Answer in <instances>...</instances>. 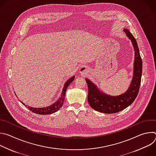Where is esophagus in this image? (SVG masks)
I'll use <instances>...</instances> for the list:
<instances>
[{"label":"esophagus","instance_id":"34e87169","mask_svg":"<svg viewBox=\"0 0 156 156\" xmlns=\"http://www.w3.org/2000/svg\"><path fill=\"white\" fill-rule=\"evenodd\" d=\"M86 68L84 67V66H81V68L80 69V73H84L86 72Z\"/></svg>","mask_w":156,"mask_h":156}]
</instances>
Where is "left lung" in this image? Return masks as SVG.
Instances as JSON below:
<instances>
[{
	"mask_svg": "<svg viewBox=\"0 0 156 156\" xmlns=\"http://www.w3.org/2000/svg\"><path fill=\"white\" fill-rule=\"evenodd\" d=\"M131 40L135 50L133 76L128 90L117 96L107 95L97 88L91 81L86 78L88 87L87 101L91 108L104 114H114L128 107L134 101L139 93L141 84L143 63L137 42L132 34L126 29L123 30Z\"/></svg>",
	"mask_w": 156,
	"mask_h": 156,
	"instance_id": "left-lung-1",
	"label": "left lung"
}]
</instances>
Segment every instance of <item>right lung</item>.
<instances>
[{"label": "right lung", "mask_w": 156, "mask_h": 156, "mask_svg": "<svg viewBox=\"0 0 156 156\" xmlns=\"http://www.w3.org/2000/svg\"><path fill=\"white\" fill-rule=\"evenodd\" d=\"M75 76L71 77L69 80H67L64 85V87L63 88L62 93L61 94V97L57 100V102L54 103L53 104L46 107H43V108H36V107H32L30 106H27L23 102H21L22 104H23L24 105H25L28 108L31 110V112L33 113H35L36 114H39V115H48V114H53L55 112H57V110H58L63 105V104L65 101V93L66 91V89H67L68 86L70 85V84L74 80Z\"/></svg>", "instance_id": "1"}]
</instances>
